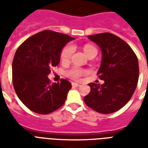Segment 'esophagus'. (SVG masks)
I'll return each instance as SVG.
<instances>
[{"label": "esophagus", "instance_id": "1", "mask_svg": "<svg viewBox=\"0 0 148 148\" xmlns=\"http://www.w3.org/2000/svg\"><path fill=\"white\" fill-rule=\"evenodd\" d=\"M72 86H73L78 87V86H80L81 85L78 83H76V82H72Z\"/></svg>", "mask_w": 148, "mask_h": 148}]
</instances>
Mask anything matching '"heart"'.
I'll return each mask as SVG.
<instances>
[{"mask_svg":"<svg viewBox=\"0 0 148 148\" xmlns=\"http://www.w3.org/2000/svg\"><path fill=\"white\" fill-rule=\"evenodd\" d=\"M84 52L86 53V55L89 57L90 55H92L93 53H97V50L95 47L90 45V44H86V45L84 46ZM74 51V46L71 45V44H68L66 47H63V49L62 50L61 52V60L62 62H68L70 59H71V56L73 55V53ZM86 71H84L82 69H80V68H72L71 70L67 71L68 77H70L72 79H74V80H78L80 79L81 77H82L83 75L86 74Z\"/></svg>","mask_w":148,"mask_h":148,"instance_id":"b5f03b06","label":"heart"}]
</instances>
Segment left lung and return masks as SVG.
Instances as JSON below:
<instances>
[{
    "label": "left lung",
    "instance_id": "obj_1",
    "mask_svg": "<svg viewBox=\"0 0 148 148\" xmlns=\"http://www.w3.org/2000/svg\"><path fill=\"white\" fill-rule=\"evenodd\" d=\"M101 51V63L97 74L104 83H90V93L84 101L90 108L103 114L118 111L131 99L139 79L136 55L127 42L113 34L89 36Z\"/></svg>",
    "mask_w": 148,
    "mask_h": 148
}]
</instances>
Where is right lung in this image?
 Returning a JSON list of instances; mask_svg holds the SVG:
<instances>
[{"mask_svg": "<svg viewBox=\"0 0 148 148\" xmlns=\"http://www.w3.org/2000/svg\"><path fill=\"white\" fill-rule=\"evenodd\" d=\"M74 38L53 31H42L26 39L15 53L12 82L19 99L34 112L48 114L59 109L71 84L66 79L51 84V68L60 62L65 45Z\"/></svg>", "mask_w": 148, "mask_h": 148, "instance_id": "obj_1", "label": "right lung"}]
</instances>
